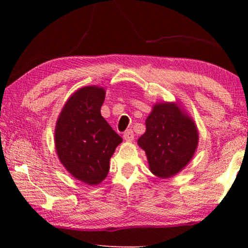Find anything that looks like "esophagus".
I'll return each mask as SVG.
<instances>
[{
	"label": "esophagus",
	"mask_w": 248,
	"mask_h": 248,
	"mask_svg": "<svg viewBox=\"0 0 248 248\" xmlns=\"http://www.w3.org/2000/svg\"><path fill=\"white\" fill-rule=\"evenodd\" d=\"M124 139L127 141H132L134 140V132L132 129H129L124 132Z\"/></svg>",
	"instance_id": "34e87169"
}]
</instances>
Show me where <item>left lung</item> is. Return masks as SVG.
<instances>
[{
  "label": "left lung",
  "mask_w": 248,
  "mask_h": 248,
  "mask_svg": "<svg viewBox=\"0 0 248 248\" xmlns=\"http://www.w3.org/2000/svg\"><path fill=\"white\" fill-rule=\"evenodd\" d=\"M155 176L170 178L191 161L198 144L194 121L173 103H157L146 119V132L138 140Z\"/></svg>",
  "instance_id": "left-lung-1"
}]
</instances>
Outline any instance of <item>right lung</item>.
I'll return each instance as SVG.
<instances>
[{"instance_id": "add662e5", "label": "right lung", "mask_w": 248, "mask_h": 248, "mask_svg": "<svg viewBox=\"0 0 248 248\" xmlns=\"http://www.w3.org/2000/svg\"><path fill=\"white\" fill-rule=\"evenodd\" d=\"M105 92L98 86L78 89L57 119L55 148L62 164L86 184H99L108 176L109 159L123 139L102 116Z\"/></svg>"}]
</instances>
